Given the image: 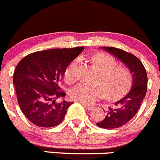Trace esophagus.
I'll list each match as a JSON object with an SVG mask.
<instances>
[{
  "mask_svg": "<svg viewBox=\"0 0 160 160\" xmlns=\"http://www.w3.org/2000/svg\"><path fill=\"white\" fill-rule=\"evenodd\" d=\"M82 104L83 105V107H85V108L87 110H92V109H93V106L88 105V104L84 103V102H82Z\"/></svg>",
  "mask_w": 160,
  "mask_h": 160,
  "instance_id": "1",
  "label": "esophagus"
}]
</instances>
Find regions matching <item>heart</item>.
<instances>
[{"instance_id": "1", "label": "heart", "mask_w": 160, "mask_h": 160, "mask_svg": "<svg viewBox=\"0 0 160 160\" xmlns=\"http://www.w3.org/2000/svg\"><path fill=\"white\" fill-rule=\"evenodd\" d=\"M91 61L99 71L96 83L78 84L71 92L72 99L84 103H92L105 96L109 100H114L128 92L133 82L130 69L119 66L114 58L106 53H97ZM78 63L79 59L76 58L64 72V79L68 84H74L78 80Z\"/></svg>"}]
</instances>
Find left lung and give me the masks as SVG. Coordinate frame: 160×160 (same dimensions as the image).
Returning <instances> with one entry per match:
<instances>
[{"label": "left lung", "instance_id": "1", "mask_svg": "<svg viewBox=\"0 0 160 160\" xmlns=\"http://www.w3.org/2000/svg\"><path fill=\"white\" fill-rule=\"evenodd\" d=\"M102 49L122 61L133 75L132 87L129 92L117 101L113 107H108L105 118L96 123V125L102 128H118L130 121L140 108L146 94L148 78L142 61L134 54L116 47H102Z\"/></svg>", "mask_w": 160, "mask_h": 160}]
</instances>
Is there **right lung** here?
Listing matches in <instances>:
<instances>
[{"label": "right lung", "instance_id": "add662e5", "mask_svg": "<svg viewBox=\"0 0 160 160\" xmlns=\"http://www.w3.org/2000/svg\"><path fill=\"white\" fill-rule=\"evenodd\" d=\"M85 49H50L27 55L17 64L14 85L20 109L27 119L40 128L61 124L72 102L56 99L64 97L61 90L66 68Z\"/></svg>", "mask_w": 160, "mask_h": 160}]
</instances>
